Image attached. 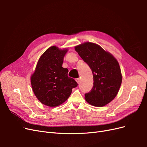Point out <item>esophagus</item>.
Wrapping results in <instances>:
<instances>
[{
    "mask_svg": "<svg viewBox=\"0 0 147 147\" xmlns=\"http://www.w3.org/2000/svg\"><path fill=\"white\" fill-rule=\"evenodd\" d=\"M80 79L79 78H76V79H75V81H76L78 83H79V82H80Z\"/></svg>",
    "mask_w": 147,
    "mask_h": 147,
    "instance_id": "34e87169",
    "label": "esophagus"
}]
</instances>
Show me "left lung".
Returning a JSON list of instances; mask_svg holds the SVG:
<instances>
[{"instance_id": "8db88e82", "label": "left lung", "mask_w": 147, "mask_h": 147, "mask_svg": "<svg viewBox=\"0 0 147 147\" xmlns=\"http://www.w3.org/2000/svg\"><path fill=\"white\" fill-rule=\"evenodd\" d=\"M93 74V86L84 94L89 104L102 107L117 95L122 82L121 69L117 60L97 44L86 42L75 47Z\"/></svg>"}]
</instances>
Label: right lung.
Masks as SVG:
<instances>
[{
  "label": "right lung",
  "instance_id": "1",
  "mask_svg": "<svg viewBox=\"0 0 147 147\" xmlns=\"http://www.w3.org/2000/svg\"><path fill=\"white\" fill-rule=\"evenodd\" d=\"M67 50L51 47L40 57L30 81L37 98L44 105L56 107L69 98L78 83L68 77L69 70L62 65Z\"/></svg>",
  "mask_w": 147,
  "mask_h": 147
}]
</instances>
